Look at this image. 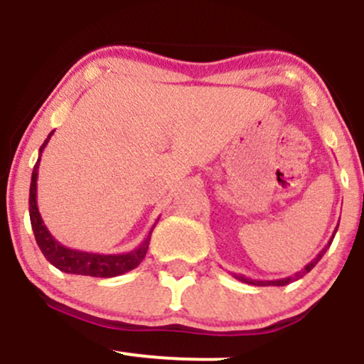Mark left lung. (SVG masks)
I'll return each mask as SVG.
<instances>
[{"mask_svg":"<svg viewBox=\"0 0 364 364\" xmlns=\"http://www.w3.org/2000/svg\"><path fill=\"white\" fill-rule=\"evenodd\" d=\"M337 228H339V223H337L336 230H334V235H332V237H331V240H328L327 245L323 247V249L318 252V255H317V257H315L314 260H311V262L306 264V266L303 267L300 272H296V274H293V276H288V277H283V279H272V281H259V279H250V277H245V276H242V274H233V277H237V279H238V281H242V283H247V284H254V286H286V284L293 283V281L300 279V277H303V276L306 274V272H310L311 269H314L315 266H317V262H318L320 259L323 257V254H326L328 247H331L332 240H334V237H336V232H337Z\"/></svg>","mask_w":364,"mask_h":364,"instance_id":"1","label":"left lung"}]
</instances>
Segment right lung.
<instances>
[{"instance_id":"right-lung-1","label":"right lung","mask_w":364,"mask_h":364,"mask_svg":"<svg viewBox=\"0 0 364 364\" xmlns=\"http://www.w3.org/2000/svg\"><path fill=\"white\" fill-rule=\"evenodd\" d=\"M54 134L49 132L47 139L44 141L41 149H38L37 164L33 166L32 182H30V198H28V213H30V223H32L33 235L38 249H41L44 257L58 267L59 271L68 272V274H81V276H93V277H114L121 276L124 272L132 271L143 262L144 255L148 252L149 240H151V232L155 225L151 226L149 233L146 235L143 242L136 247L134 250L127 252V254H95V252H83L64 247L50 235L47 226L42 221L41 213L37 206V178H38V164H41V156L44 148L49 143L50 136Z\"/></svg>"}]
</instances>
